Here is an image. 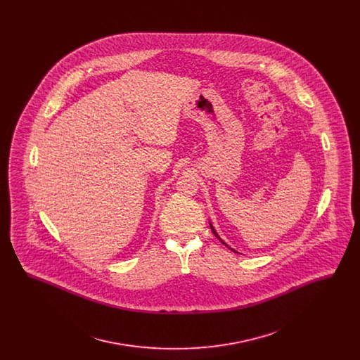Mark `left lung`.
<instances>
[{"mask_svg":"<svg viewBox=\"0 0 360 360\" xmlns=\"http://www.w3.org/2000/svg\"><path fill=\"white\" fill-rule=\"evenodd\" d=\"M210 229H212V231H213V233H214V236H216V238H219V235H217V232H216V231H214V228H213V226H212V224H210ZM219 239H220V238H219ZM221 240V239H220ZM221 243H223V244H225V243H224L223 240H221ZM225 245H226V244H225ZM226 247H228V245H226ZM229 250H232V248H231V247H229ZM232 251H235V250H232Z\"/></svg>","mask_w":360,"mask_h":360,"instance_id":"1","label":"left lung"}]
</instances>
